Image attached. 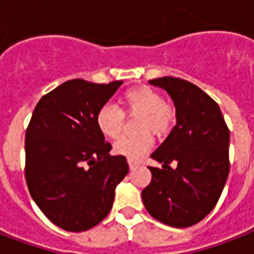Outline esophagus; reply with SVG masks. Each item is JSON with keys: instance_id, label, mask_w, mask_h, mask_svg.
<instances>
[{"instance_id": "esophagus-1", "label": "esophagus", "mask_w": 254, "mask_h": 254, "mask_svg": "<svg viewBox=\"0 0 254 254\" xmlns=\"http://www.w3.org/2000/svg\"><path fill=\"white\" fill-rule=\"evenodd\" d=\"M127 163H129V167H130V170H134V168H137V167L139 166V163L133 162V160H127Z\"/></svg>"}]
</instances>
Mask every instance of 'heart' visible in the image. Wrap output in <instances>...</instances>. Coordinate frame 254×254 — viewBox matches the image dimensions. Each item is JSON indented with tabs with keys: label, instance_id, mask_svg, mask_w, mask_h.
<instances>
[{
	"label": "heart",
	"instance_id": "b5f03b06",
	"mask_svg": "<svg viewBox=\"0 0 254 254\" xmlns=\"http://www.w3.org/2000/svg\"><path fill=\"white\" fill-rule=\"evenodd\" d=\"M120 103L123 111L112 104L103 106L96 113V124L106 137L115 139L123 131L124 113H142L139 129L143 133L124 135L113 146L117 155L138 162L154 145V138L148 130L156 134L167 133L174 125L176 112L170 103L163 102L159 92L148 86L127 90L121 95Z\"/></svg>",
	"mask_w": 254,
	"mask_h": 254
}]
</instances>
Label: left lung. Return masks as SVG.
Instances as JSON below:
<instances>
[{
	"label": "left lung",
	"instance_id": "8db88e82",
	"mask_svg": "<svg viewBox=\"0 0 254 254\" xmlns=\"http://www.w3.org/2000/svg\"><path fill=\"white\" fill-rule=\"evenodd\" d=\"M166 90L176 108V125L151 154L163 168L148 167L142 190L148 214L172 227H190L215 207L230 172V130L219 106L195 84L175 77L148 80ZM175 161L176 169L169 164Z\"/></svg>",
	"mask_w": 254,
	"mask_h": 254
}]
</instances>
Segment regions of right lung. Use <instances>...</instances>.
Masks as SVG:
<instances>
[{"label":"right lung","instance_id":"obj_1","mask_svg":"<svg viewBox=\"0 0 254 254\" xmlns=\"http://www.w3.org/2000/svg\"><path fill=\"white\" fill-rule=\"evenodd\" d=\"M123 80L71 79L44 95L26 130V181L39 209L71 232L99 224L109 214L117 184L129 172L127 158L109 155L96 113Z\"/></svg>","mask_w":254,"mask_h":254}]
</instances>
